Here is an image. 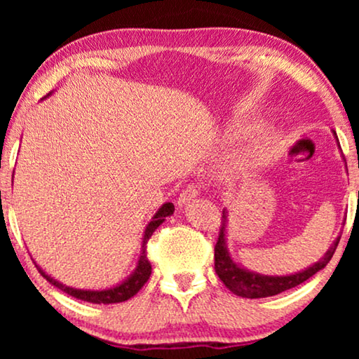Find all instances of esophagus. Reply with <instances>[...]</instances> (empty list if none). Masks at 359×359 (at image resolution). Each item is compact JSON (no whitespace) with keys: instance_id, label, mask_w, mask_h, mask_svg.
Masks as SVG:
<instances>
[{"instance_id":"obj_1","label":"esophagus","mask_w":359,"mask_h":359,"mask_svg":"<svg viewBox=\"0 0 359 359\" xmlns=\"http://www.w3.org/2000/svg\"><path fill=\"white\" fill-rule=\"evenodd\" d=\"M199 189H201L199 186L194 184V183H191V184L186 186V188L181 189L180 198H178V204L183 205V204H186V203H189L191 199H194L196 196L199 194Z\"/></svg>"}]
</instances>
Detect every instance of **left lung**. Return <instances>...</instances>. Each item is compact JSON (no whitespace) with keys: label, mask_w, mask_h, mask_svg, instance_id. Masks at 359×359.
Instances as JSON below:
<instances>
[{"label":"left lung","mask_w":359,"mask_h":359,"mask_svg":"<svg viewBox=\"0 0 359 359\" xmlns=\"http://www.w3.org/2000/svg\"><path fill=\"white\" fill-rule=\"evenodd\" d=\"M225 224H227V215L222 214V224L219 229V238L214 248V268L220 281L225 284V287L230 289L237 296L247 297V299H258V297H269L276 296V294L287 291V289L296 287L313 274L325 268L328 262H330L333 253L338 247L340 238H337L328 252L323 255V258L318 259L316 264L311 268L304 269L301 273L291 274V276H264V274L252 273L248 269L238 266L233 263L229 257L227 245H225Z\"/></svg>","instance_id":"1"}]
</instances>
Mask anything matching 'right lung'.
I'll return each instance as SVG.
<instances>
[{"label":"right lung","instance_id":"1","mask_svg":"<svg viewBox=\"0 0 359 359\" xmlns=\"http://www.w3.org/2000/svg\"><path fill=\"white\" fill-rule=\"evenodd\" d=\"M173 212H175V205L171 203H166L161 205V208L158 209V212L154 215V219L150 220V224L147 225V229H145L144 243H142V253H140V259H139V264H137L135 273L132 274L129 279H126L124 283L119 284V286H116V287L106 289V291H85V289H73V287L65 286V284L55 281V279H52L48 274L43 273L42 269L37 266V264L36 266L39 269V273H41L48 283L53 284V286L58 289H62L63 292L70 294V296H73V297L81 299V301L93 302V304L124 302V301H127V299L134 297L135 294L139 292L142 287H144V284L149 281V278L151 274V264L149 262V258H147V243H149L150 237L154 235L155 229L158 227L160 224H163L165 217H168V215H171Z\"/></svg>","mask_w":359,"mask_h":359}]
</instances>
